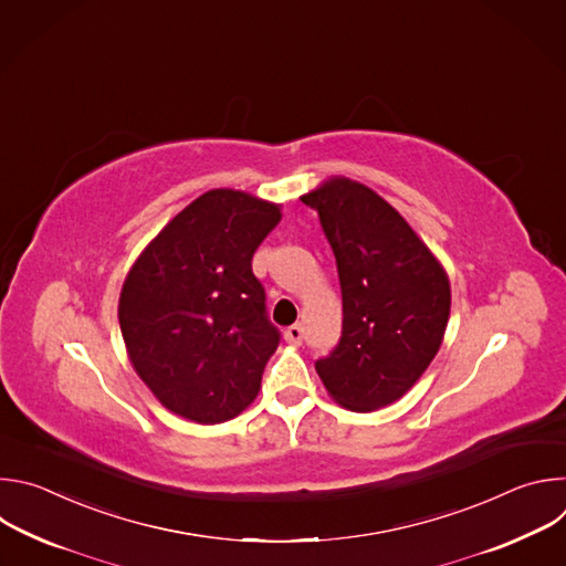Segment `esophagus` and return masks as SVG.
I'll return each instance as SVG.
<instances>
[{"label": "esophagus", "mask_w": 566, "mask_h": 566, "mask_svg": "<svg viewBox=\"0 0 566 566\" xmlns=\"http://www.w3.org/2000/svg\"><path fill=\"white\" fill-rule=\"evenodd\" d=\"M302 338H304V329L300 327V325H293V327H289L286 332H284V340L289 343V345H302Z\"/></svg>", "instance_id": "esophagus-1"}]
</instances>
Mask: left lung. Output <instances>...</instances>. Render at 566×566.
Listing matches in <instances>:
<instances>
[{
	"label": "left lung",
	"mask_w": 566,
	"mask_h": 566,
	"mask_svg": "<svg viewBox=\"0 0 566 566\" xmlns=\"http://www.w3.org/2000/svg\"><path fill=\"white\" fill-rule=\"evenodd\" d=\"M300 199L319 214L343 291L340 343L315 371L343 408L380 410L412 389L443 343L448 273L371 188L332 177Z\"/></svg>",
	"instance_id": "1"
}]
</instances>
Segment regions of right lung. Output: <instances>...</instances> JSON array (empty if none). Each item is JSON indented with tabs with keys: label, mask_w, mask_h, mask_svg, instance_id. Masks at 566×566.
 Returning <instances> with one entry per match:
<instances>
[{
	"label": "right lung",
	"mask_w": 566,
	"mask_h": 566,
	"mask_svg": "<svg viewBox=\"0 0 566 566\" xmlns=\"http://www.w3.org/2000/svg\"><path fill=\"white\" fill-rule=\"evenodd\" d=\"M280 208L241 190H208L166 223L125 277L118 322L129 363L177 417L223 423L260 391L280 332L251 260Z\"/></svg>",
	"instance_id": "1"
}]
</instances>
